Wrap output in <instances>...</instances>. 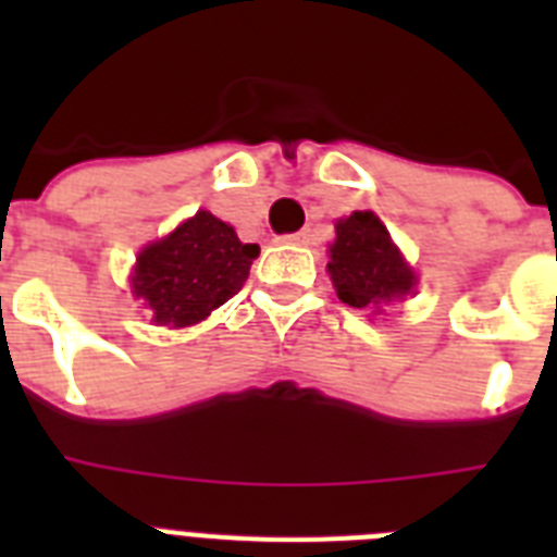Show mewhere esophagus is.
<instances>
[{"label": "esophagus", "mask_w": 557, "mask_h": 557, "mask_svg": "<svg viewBox=\"0 0 557 557\" xmlns=\"http://www.w3.org/2000/svg\"><path fill=\"white\" fill-rule=\"evenodd\" d=\"M286 243H292V245H309V243H312V231H309V227H304V231H297V234H288Z\"/></svg>", "instance_id": "esophagus-1"}]
</instances>
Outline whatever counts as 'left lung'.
<instances>
[{
    "instance_id": "1",
    "label": "left lung",
    "mask_w": 557,
    "mask_h": 557,
    "mask_svg": "<svg viewBox=\"0 0 557 557\" xmlns=\"http://www.w3.org/2000/svg\"><path fill=\"white\" fill-rule=\"evenodd\" d=\"M326 269L338 297L352 309L407 297L416 286L413 271L372 210H356L335 225Z\"/></svg>"
}]
</instances>
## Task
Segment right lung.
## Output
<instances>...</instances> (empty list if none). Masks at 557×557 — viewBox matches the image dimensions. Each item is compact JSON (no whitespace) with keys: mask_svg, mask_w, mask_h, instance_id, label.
Masks as SVG:
<instances>
[{"mask_svg":"<svg viewBox=\"0 0 557 557\" xmlns=\"http://www.w3.org/2000/svg\"><path fill=\"white\" fill-rule=\"evenodd\" d=\"M257 257L260 245L239 243L234 227L199 210L144 248L133 277L135 297L150 306L159 326H193L243 288Z\"/></svg>","mask_w":557,"mask_h":557,"instance_id":"1","label":"right lung"}]
</instances>
